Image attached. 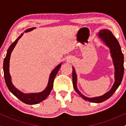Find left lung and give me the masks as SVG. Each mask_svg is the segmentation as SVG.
<instances>
[{
    "label": "left lung",
    "instance_id": "1",
    "mask_svg": "<svg viewBox=\"0 0 126 126\" xmlns=\"http://www.w3.org/2000/svg\"><path fill=\"white\" fill-rule=\"evenodd\" d=\"M98 37L104 43V44L110 48L111 57L112 59L113 64L115 69L114 78L115 81L112 88L109 91L104 95L96 97L88 98L83 95L78 90L77 87V75L75 68L72 67V80H73V88L75 91L85 100L94 103H100L106 101L112 96L117 89L120 85L122 81L124 75V56L121 52V47L115 37L110 30L104 29L99 31L98 33Z\"/></svg>",
    "mask_w": 126,
    "mask_h": 126
}]
</instances>
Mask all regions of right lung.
<instances>
[{
	"label": "right lung",
	"instance_id": "obj_1",
	"mask_svg": "<svg viewBox=\"0 0 126 126\" xmlns=\"http://www.w3.org/2000/svg\"><path fill=\"white\" fill-rule=\"evenodd\" d=\"M35 28H36L35 27L27 29V30L25 31V32H28L31 31ZM24 33H22L20 36H19L18 38L9 47L8 51H7L6 56L3 61L4 76H5L6 84L7 86H8L9 90L11 91L16 97H17L22 102H24V103L27 104L34 105L37 104L41 102V101H44L45 99L47 98L49 94H50V92H51L52 89H53V82H54V78L56 77V75L58 73L60 67H61L62 63L57 65L52 70V72L50 75V77H49L48 84H47L46 88L42 92H37V93L25 94L21 92V91L18 90L17 88L15 87V86L13 85L12 82V79H11V75H10L9 73V62L11 53H12L14 48H15V46L16 45L17 43H18V40L21 38V37L23 35Z\"/></svg>",
	"mask_w": 126,
	"mask_h": 126
}]
</instances>
